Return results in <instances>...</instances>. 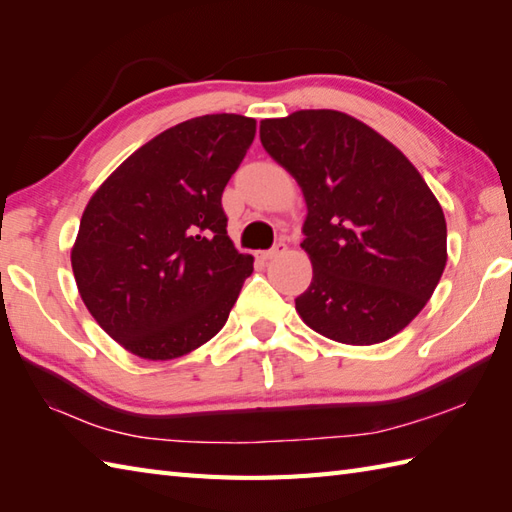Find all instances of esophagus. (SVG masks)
Returning a JSON list of instances; mask_svg holds the SVG:
<instances>
[{
	"mask_svg": "<svg viewBox=\"0 0 512 512\" xmlns=\"http://www.w3.org/2000/svg\"><path fill=\"white\" fill-rule=\"evenodd\" d=\"M286 250V244L284 242H279V244H275L273 248L270 250H264L262 253V259H273V257H277V255H281Z\"/></svg>",
	"mask_w": 512,
	"mask_h": 512,
	"instance_id": "esophagus-1",
	"label": "esophagus"
}]
</instances>
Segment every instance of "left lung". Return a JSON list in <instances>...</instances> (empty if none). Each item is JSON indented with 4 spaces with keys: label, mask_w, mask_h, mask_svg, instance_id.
<instances>
[{
    "label": "left lung",
    "mask_w": 512,
    "mask_h": 512,
    "mask_svg": "<svg viewBox=\"0 0 512 512\" xmlns=\"http://www.w3.org/2000/svg\"><path fill=\"white\" fill-rule=\"evenodd\" d=\"M259 138L308 204L301 248L314 275L295 299L301 319L347 345L391 339L424 308L447 266L436 195L400 149L343 112L266 118Z\"/></svg>",
    "instance_id": "8db88e82"
}]
</instances>
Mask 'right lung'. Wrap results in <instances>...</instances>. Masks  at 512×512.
<instances>
[{
    "instance_id": "1",
    "label": "right lung",
    "mask_w": 512,
    "mask_h": 512,
    "mask_svg": "<svg viewBox=\"0 0 512 512\" xmlns=\"http://www.w3.org/2000/svg\"><path fill=\"white\" fill-rule=\"evenodd\" d=\"M255 118L206 114L134 151L81 217L72 270L96 323L125 350L169 361L224 328L253 257L226 233L222 193Z\"/></svg>"
}]
</instances>
